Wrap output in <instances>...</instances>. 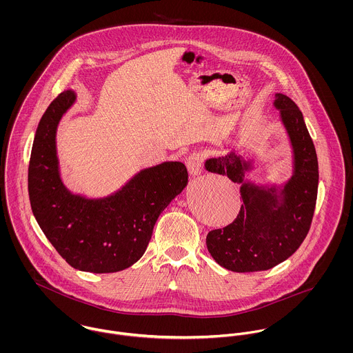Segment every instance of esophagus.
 <instances>
[{
	"label": "esophagus",
	"mask_w": 353,
	"mask_h": 353,
	"mask_svg": "<svg viewBox=\"0 0 353 353\" xmlns=\"http://www.w3.org/2000/svg\"><path fill=\"white\" fill-rule=\"evenodd\" d=\"M202 163H203V154L201 152H193L186 159V165L192 176H199L202 171Z\"/></svg>",
	"instance_id": "esophagus-1"
}]
</instances>
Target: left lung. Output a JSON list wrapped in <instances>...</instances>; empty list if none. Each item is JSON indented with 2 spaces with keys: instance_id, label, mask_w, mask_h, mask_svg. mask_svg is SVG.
I'll return each mask as SVG.
<instances>
[{
  "instance_id": "obj_1",
  "label": "left lung",
  "mask_w": 353,
  "mask_h": 353,
  "mask_svg": "<svg viewBox=\"0 0 353 353\" xmlns=\"http://www.w3.org/2000/svg\"><path fill=\"white\" fill-rule=\"evenodd\" d=\"M273 107L291 147L290 179L277 183L248 178L255 172L256 160L242 147L203 163L206 171L227 175L241 186L243 203L236 219L206 236L213 259L238 273L268 270L290 258L302 245L315 209L318 159L302 111L283 94H274Z\"/></svg>"
}]
</instances>
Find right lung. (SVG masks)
Masks as SVG:
<instances>
[{"label":"right lung","mask_w":353,"mask_h":353,"mask_svg":"<svg viewBox=\"0 0 353 353\" xmlns=\"http://www.w3.org/2000/svg\"><path fill=\"white\" fill-rule=\"evenodd\" d=\"M76 101L73 90L63 91L38 125L28 167L30 202L41 230L72 268L114 273L143 256L157 217L186 188L188 170L181 161H163L107 196L72 192L61 176L57 132Z\"/></svg>","instance_id":"1"}]
</instances>
